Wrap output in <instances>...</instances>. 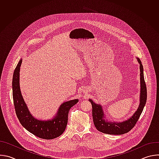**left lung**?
<instances>
[{"instance_id": "left-lung-1", "label": "left lung", "mask_w": 159, "mask_h": 159, "mask_svg": "<svg viewBox=\"0 0 159 159\" xmlns=\"http://www.w3.org/2000/svg\"><path fill=\"white\" fill-rule=\"evenodd\" d=\"M137 59L140 64V104L137 110L127 120L122 122L109 121L105 116L102 106L99 104L95 103L92 99H89V101L91 103L93 107V118L94 124L98 131L109 134H123L129 131L139 120L147 102V93L144 79L143 65L141 60L139 58H137Z\"/></svg>"}]
</instances>
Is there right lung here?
I'll list each match as a JSON object with an SVG mask.
<instances>
[{
  "label": "right lung",
  "instance_id": "obj_1",
  "mask_svg": "<svg viewBox=\"0 0 159 159\" xmlns=\"http://www.w3.org/2000/svg\"><path fill=\"white\" fill-rule=\"evenodd\" d=\"M22 61L20 58L12 78V96L17 117L22 126L36 137L46 140L57 138L65 130L69 110L78 102L79 99L63 102L55 116L51 120H39L35 118L30 113L20 89L19 73Z\"/></svg>",
  "mask_w": 159,
  "mask_h": 159
}]
</instances>
